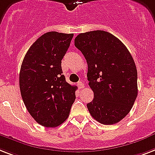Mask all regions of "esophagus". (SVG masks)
<instances>
[{"label": "esophagus", "mask_w": 155, "mask_h": 155, "mask_svg": "<svg viewBox=\"0 0 155 155\" xmlns=\"http://www.w3.org/2000/svg\"><path fill=\"white\" fill-rule=\"evenodd\" d=\"M77 85H78V87H79V88H80V89H83L84 87V84L81 81L78 82Z\"/></svg>", "instance_id": "34e87169"}]
</instances>
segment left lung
Masks as SVG:
<instances>
[{
	"mask_svg": "<svg viewBox=\"0 0 155 155\" xmlns=\"http://www.w3.org/2000/svg\"><path fill=\"white\" fill-rule=\"evenodd\" d=\"M75 46L88 67V85L94 92L87 104L89 112L104 125L119 123L138 95L137 69L130 51L114 35L102 30L79 34Z\"/></svg>",
	"mask_w": 155,
	"mask_h": 155,
	"instance_id": "left-lung-1",
	"label": "left lung"
}]
</instances>
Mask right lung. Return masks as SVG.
Returning <instances> with one entry per match:
<instances>
[{
	"label": "right lung",
	"instance_id": "right-lung-1",
	"mask_svg": "<svg viewBox=\"0 0 155 155\" xmlns=\"http://www.w3.org/2000/svg\"><path fill=\"white\" fill-rule=\"evenodd\" d=\"M73 36L46 32L32 44L21 64V97L32 118L45 127L64 123L75 99L77 87L67 83L61 68Z\"/></svg>",
	"mask_w": 155,
	"mask_h": 155
}]
</instances>
